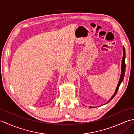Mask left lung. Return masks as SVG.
I'll use <instances>...</instances> for the list:
<instances>
[{"instance_id":"obj_1","label":"left lung","mask_w":134,"mask_h":134,"mask_svg":"<svg viewBox=\"0 0 134 134\" xmlns=\"http://www.w3.org/2000/svg\"><path fill=\"white\" fill-rule=\"evenodd\" d=\"M123 59H122V61H121V75H120V79H119V83L118 84L117 87H116V90H115V92L114 93V94H113V95L112 96V97H111L109 99V100L107 102V103H105V104H107L108 102H109L113 99V98L115 96V95L116 94V93H117L118 91L119 90V86H120L121 83L122 82V81H123V79H124V74H125V71H126V64H125V59H126V52H125V48H124V47L123 46ZM89 107L90 108H94L93 107Z\"/></svg>"}]
</instances>
